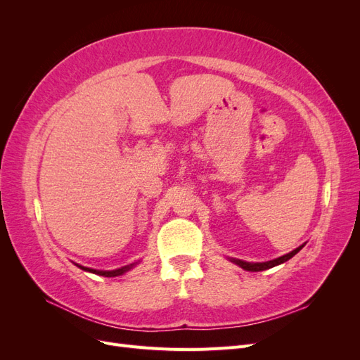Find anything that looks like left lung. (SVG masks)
<instances>
[{
    "label": "left lung",
    "mask_w": 360,
    "mask_h": 360,
    "mask_svg": "<svg viewBox=\"0 0 360 360\" xmlns=\"http://www.w3.org/2000/svg\"><path fill=\"white\" fill-rule=\"evenodd\" d=\"M303 246H304V243L300 245V246L296 248V249H292L291 252H288V254H285V255L278 257V258L270 259V261H263V263H249V261H243V259H238V258H231V257H228V259H230L231 263L237 264L238 267H242L243 270H248V271H261V270H267V269H271V267H275V266H279V264H282V263H285V261H288L290 258H292L294 255H296Z\"/></svg>",
    "instance_id": "8db88e82"
}]
</instances>
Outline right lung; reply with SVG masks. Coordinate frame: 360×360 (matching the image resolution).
<instances>
[{"mask_svg":"<svg viewBox=\"0 0 360 360\" xmlns=\"http://www.w3.org/2000/svg\"><path fill=\"white\" fill-rule=\"evenodd\" d=\"M136 264H139V261H136V263H132V264H127V266H123L120 269H115V270H96V269H91V267H84L81 264H76L81 270L84 271H90V274H94V275H99V276H106V278H114V276H120V275H124L126 271H129L130 269H134Z\"/></svg>","mask_w":360,"mask_h":360,"instance_id":"right-lung-1","label":"right lung"}]
</instances>
